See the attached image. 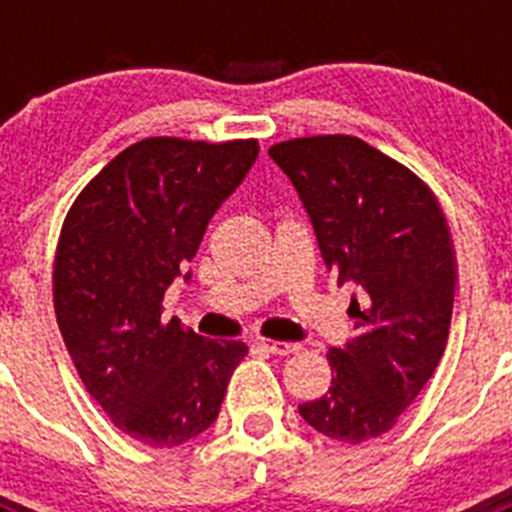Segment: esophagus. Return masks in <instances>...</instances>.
I'll list each match as a JSON object with an SVG mask.
<instances>
[{
	"label": "esophagus",
	"instance_id": "esophagus-1",
	"mask_svg": "<svg viewBox=\"0 0 512 512\" xmlns=\"http://www.w3.org/2000/svg\"><path fill=\"white\" fill-rule=\"evenodd\" d=\"M261 346H264L269 354H277V356H289L300 351V343H287V341H261Z\"/></svg>",
	"mask_w": 512,
	"mask_h": 512
}]
</instances>
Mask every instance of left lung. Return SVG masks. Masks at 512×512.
Returning <instances> with one entry per match:
<instances>
[{
  "label": "left lung",
  "mask_w": 512,
  "mask_h": 512,
  "mask_svg": "<svg viewBox=\"0 0 512 512\" xmlns=\"http://www.w3.org/2000/svg\"><path fill=\"white\" fill-rule=\"evenodd\" d=\"M269 156L295 184L325 266L361 287L354 338L330 348L328 392L300 415L333 441H369L395 428L449 341V223L420 176L354 135L292 138Z\"/></svg>",
  "instance_id": "obj_1"
}]
</instances>
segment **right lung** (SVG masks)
I'll list each match as a JSON object with an SVG mask.
<instances>
[{
  "mask_svg": "<svg viewBox=\"0 0 512 512\" xmlns=\"http://www.w3.org/2000/svg\"><path fill=\"white\" fill-rule=\"evenodd\" d=\"M256 156L253 138H146L117 153L63 220L53 259L63 343L99 408L153 449L207 431L248 354L243 341L164 323L161 302Z\"/></svg>",
  "mask_w": 512,
  "mask_h": 512,
  "instance_id": "obj_1",
  "label": "right lung"
}]
</instances>
